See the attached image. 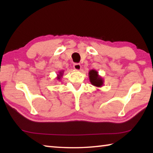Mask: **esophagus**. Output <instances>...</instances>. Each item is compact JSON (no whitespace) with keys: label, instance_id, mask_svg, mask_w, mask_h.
I'll use <instances>...</instances> for the list:
<instances>
[{"label":"esophagus","instance_id":"34e87169","mask_svg":"<svg viewBox=\"0 0 153 153\" xmlns=\"http://www.w3.org/2000/svg\"><path fill=\"white\" fill-rule=\"evenodd\" d=\"M74 68L76 69V71H79L81 69V65L79 63H74Z\"/></svg>","mask_w":153,"mask_h":153}]
</instances>
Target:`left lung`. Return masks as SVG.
Listing matches in <instances>:
<instances>
[{"instance_id": "8db88e82", "label": "left lung", "mask_w": 153, "mask_h": 153, "mask_svg": "<svg viewBox=\"0 0 153 153\" xmlns=\"http://www.w3.org/2000/svg\"><path fill=\"white\" fill-rule=\"evenodd\" d=\"M89 79L92 85L94 86L100 88L103 86V83H104V79L102 77L98 75V72L94 69L90 70L88 73Z\"/></svg>"}]
</instances>
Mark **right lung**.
<instances>
[{"mask_svg":"<svg viewBox=\"0 0 153 153\" xmlns=\"http://www.w3.org/2000/svg\"><path fill=\"white\" fill-rule=\"evenodd\" d=\"M63 73H64V71H60L59 72V74H57V76H56V79L58 80H61V77H63Z\"/></svg>","mask_w":153,"mask_h":153,"instance_id":"right-lung-1","label":"right lung"}]
</instances>
